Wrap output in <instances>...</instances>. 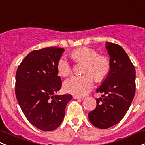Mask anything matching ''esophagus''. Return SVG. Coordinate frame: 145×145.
Instances as JSON below:
<instances>
[{
  "mask_svg": "<svg viewBox=\"0 0 145 145\" xmlns=\"http://www.w3.org/2000/svg\"><path fill=\"white\" fill-rule=\"evenodd\" d=\"M74 99H82V98H83V97L78 96H74Z\"/></svg>",
  "mask_w": 145,
  "mask_h": 145,
  "instance_id": "obj_1",
  "label": "esophagus"
}]
</instances>
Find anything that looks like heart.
<instances>
[{
  "instance_id": "heart-1",
  "label": "heart",
  "mask_w": 145,
  "mask_h": 145,
  "mask_svg": "<svg viewBox=\"0 0 145 145\" xmlns=\"http://www.w3.org/2000/svg\"><path fill=\"white\" fill-rule=\"evenodd\" d=\"M76 62L85 63L84 76H74L64 82V89L68 93L76 96H84L93 88L95 80L98 82L104 80L110 70V62L105 56L90 47L78 48L71 54ZM57 69L60 75L67 76L71 73L72 67L65 56H62L57 63Z\"/></svg>"
}]
</instances>
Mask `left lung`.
Returning a JSON list of instances; mask_svg holds the SVG:
<instances>
[{"label": "left lung", "mask_w": 145, "mask_h": 145, "mask_svg": "<svg viewBox=\"0 0 145 145\" xmlns=\"http://www.w3.org/2000/svg\"><path fill=\"white\" fill-rule=\"evenodd\" d=\"M110 56V71L96 92L103 93L97 98L94 110L88 114L92 125L107 129L118 123L127 114L136 92V70L121 46L107 42Z\"/></svg>", "instance_id": "left-lung-1"}]
</instances>
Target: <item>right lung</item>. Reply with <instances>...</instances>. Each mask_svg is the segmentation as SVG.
<instances>
[{
  "instance_id": "1",
  "label": "right lung",
  "mask_w": 145,
  "mask_h": 145,
  "mask_svg": "<svg viewBox=\"0 0 145 145\" xmlns=\"http://www.w3.org/2000/svg\"><path fill=\"white\" fill-rule=\"evenodd\" d=\"M65 49L46 47L28 54L16 74L17 101L28 121L42 131L54 130L63 122L72 96H58L62 80L57 63Z\"/></svg>"
}]
</instances>
